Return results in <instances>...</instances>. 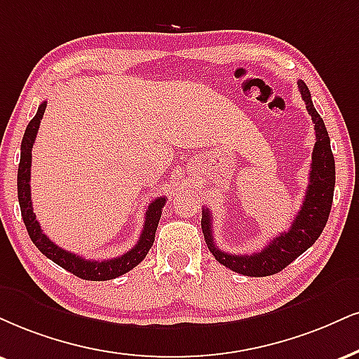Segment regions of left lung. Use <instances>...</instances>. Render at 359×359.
Masks as SVG:
<instances>
[{
    "label": "left lung",
    "mask_w": 359,
    "mask_h": 359,
    "mask_svg": "<svg viewBox=\"0 0 359 359\" xmlns=\"http://www.w3.org/2000/svg\"><path fill=\"white\" fill-rule=\"evenodd\" d=\"M302 98L306 104L308 113L315 123L316 143L311 156V171H309V184L304 194L302 210L294 216L287 231L280 233L273 238L259 253L253 255H229L221 251L213 240L211 229V213L203 210L201 229L205 234L206 245L213 253L216 261L233 271L245 276H271L280 273L287 264L293 263L299 255H303L309 246L315 245L328 221L331 203L334 193V158L331 151L330 136L326 131L323 118L313 106L311 93L304 81L298 83Z\"/></svg>",
    "instance_id": "1"
}]
</instances>
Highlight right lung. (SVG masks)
<instances>
[{"mask_svg":"<svg viewBox=\"0 0 359 359\" xmlns=\"http://www.w3.org/2000/svg\"><path fill=\"white\" fill-rule=\"evenodd\" d=\"M44 109H46V101H43L39 104L36 114L31 119L29 125L26 126L23 141H21V158H20V166H18V201H20L21 208V216H23L25 226L28 229V234L31 241L34 243V246L38 248L41 253L55 261L57 266L65 268L66 271L73 273L74 276L81 278V280L88 281H106V280H114V278L121 276L128 271H131L133 268L138 266L148 255L149 248L153 246L154 241V233H156L159 218H161L163 206H165L166 198L159 196L158 200L149 203L148 210H146V218L143 224V231L140 234V240L130 251L125 255L118 256L113 259H103V261H95V259H86L81 256L69 253V251L63 250L57 245H55L46 234L43 233L41 226L36 221V215L33 213V205H31V187H29V178H31V149H33L34 138H36V133L41 123Z\"/></svg>","mask_w":359,"mask_h":359,"instance_id":"1","label":"right lung"}]
</instances>
